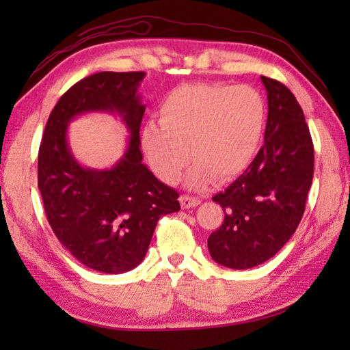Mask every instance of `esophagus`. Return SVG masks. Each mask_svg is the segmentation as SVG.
<instances>
[{"instance_id": "1", "label": "esophagus", "mask_w": 350, "mask_h": 350, "mask_svg": "<svg viewBox=\"0 0 350 350\" xmlns=\"http://www.w3.org/2000/svg\"><path fill=\"white\" fill-rule=\"evenodd\" d=\"M180 204L183 209H191V207H196L200 204V200L189 196H180Z\"/></svg>"}]
</instances>
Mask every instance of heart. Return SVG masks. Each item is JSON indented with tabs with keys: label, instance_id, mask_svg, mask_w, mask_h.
Returning <instances> with one entry per match:
<instances>
[{
	"label": "heart",
	"instance_id": "b5f03b06",
	"mask_svg": "<svg viewBox=\"0 0 350 350\" xmlns=\"http://www.w3.org/2000/svg\"><path fill=\"white\" fill-rule=\"evenodd\" d=\"M266 105L256 88L185 84L159 105V124L147 122L141 147L154 174L174 183L188 159V185L202 188L212 176L226 182L250 167L262 144Z\"/></svg>",
	"mask_w": 350,
	"mask_h": 350
}]
</instances>
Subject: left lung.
Listing matches in <instances>:
<instances>
[{
  "instance_id": "left-lung-1",
  "label": "left lung",
  "mask_w": 350,
  "mask_h": 350,
  "mask_svg": "<svg viewBox=\"0 0 350 350\" xmlns=\"http://www.w3.org/2000/svg\"><path fill=\"white\" fill-rule=\"evenodd\" d=\"M267 93L265 144L243 174L212 200L224 222L207 239L221 266L248 269L265 263L298 228L313 182L314 148L302 108L288 88L262 77Z\"/></svg>"
}]
</instances>
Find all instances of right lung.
I'll list each match as a JSON object with an SVG mask.
<instances>
[{
    "mask_svg": "<svg viewBox=\"0 0 350 350\" xmlns=\"http://www.w3.org/2000/svg\"><path fill=\"white\" fill-rule=\"evenodd\" d=\"M144 72H99L66 92L48 118L39 148V191L52 232L90 269L122 273L146 257L163 215L180 211L179 194L143 163L139 124L146 105L138 94ZM88 112L122 118L130 141L111 169L81 166L67 141V126Z\"/></svg>",
    "mask_w": 350,
    "mask_h": 350,
    "instance_id": "add662e5",
    "label": "right lung"
}]
</instances>
